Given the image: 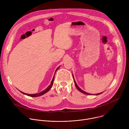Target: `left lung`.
Wrapping results in <instances>:
<instances>
[{
	"mask_svg": "<svg viewBox=\"0 0 129 129\" xmlns=\"http://www.w3.org/2000/svg\"><path fill=\"white\" fill-rule=\"evenodd\" d=\"M72 76H73V80H74L75 84V85H76V86L77 88L78 89V90L79 91H80V92H82V93H84V94H87V95H99V94H102V93H103V92H101V93H97V94H91V93H88V92H85V91H84V90H83L82 89H81V88L78 86V85H77V83H76V81H75V79H74V77H73V74H72Z\"/></svg>",
	"mask_w": 129,
	"mask_h": 129,
	"instance_id": "left-lung-1",
	"label": "left lung"
}]
</instances>
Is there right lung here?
I'll return each instance as SVG.
<instances>
[{
	"label": "right lung",
	"mask_w": 129,
	"mask_h": 129,
	"mask_svg": "<svg viewBox=\"0 0 129 129\" xmlns=\"http://www.w3.org/2000/svg\"><path fill=\"white\" fill-rule=\"evenodd\" d=\"M59 67H60V66H59V67L57 68V69L56 70V71H55V72H54V74L53 79H52V81H51V83H50V85H49L45 90H43L42 91L40 92H39V93H35V94H27V93H24V92H21V91H20L22 93H23V94H25V95H27V96H31V97H38V96H41V95L44 94L45 93H46V92H47L48 91H49V90H50V89H51V88L52 87V85H53V84L54 79V75H55V73H56V71H57V70L59 68Z\"/></svg>",
	"instance_id": "right-lung-1"
}]
</instances>
